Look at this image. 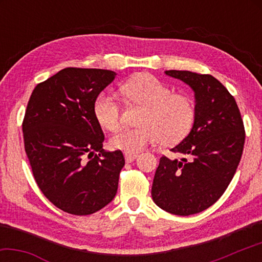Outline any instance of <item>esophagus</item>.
<instances>
[{
  "label": "esophagus",
  "instance_id": "34e87169",
  "mask_svg": "<svg viewBox=\"0 0 262 262\" xmlns=\"http://www.w3.org/2000/svg\"><path fill=\"white\" fill-rule=\"evenodd\" d=\"M137 156H139V154H135V152H126V151H125V159H126L127 163H132L133 161H135Z\"/></svg>",
  "mask_w": 262,
  "mask_h": 262
}]
</instances>
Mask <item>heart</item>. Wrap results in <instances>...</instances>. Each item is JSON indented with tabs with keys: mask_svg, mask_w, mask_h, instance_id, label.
Returning a JSON list of instances; mask_svg holds the SVG:
<instances>
[{
	"mask_svg": "<svg viewBox=\"0 0 262 262\" xmlns=\"http://www.w3.org/2000/svg\"><path fill=\"white\" fill-rule=\"evenodd\" d=\"M127 104L143 106L137 128H125L111 137L114 149L139 152L149 144L171 145L184 140L194 123L195 107L190 97L173 94L171 88L152 75L142 74L120 86ZM96 120L105 129L114 132L121 125V105L117 97L101 92L94 104Z\"/></svg>",
	"mask_w": 262,
	"mask_h": 262,
	"instance_id": "obj_1",
	"label": "heart"
}]
</instances>
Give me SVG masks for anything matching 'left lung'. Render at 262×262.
<instances>
[{
  "instance_id": "8db88e82",
  "label": "left lung",
  "mask_w": 262,
  "mask_h": 262,
  "mask_svg": "<svg viewBox=\"0 0 262 262\" xmlns=\"http://www.w3.org/2000/svg\"><path fill=\"white\" fill-rule=\"evenodd\" d=\"M165 74L194 91L195 118L189 134L159 159L151 188L152 200L170 214L188 216L214 205L231 183L241 162L245 129L231 94L219 79L187 70Z\"/></svg>"
}]
</instances>
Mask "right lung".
Returning a JSON list of instances; mask_svg holds the SVG:
<instances>
[{
  "label": "right lung",
  "mask_w": 262,
  "mask_h": 262,
  "mask_svg": "<svg viewBox=\"0 0 262 262\" xmlns=\"http://www.w3.org/2000/svg\"><path fill=\"white\" fill-rule=\"evenodd\" d=\"M112 70L64 68L39 83L23 120L25 152L35 183L53 205L90 215L113 200L125 165L120 150L105 151L94 104L113 82Z\"/></svg>",
  "instance_id": "obj_1"
}]
</instances>
